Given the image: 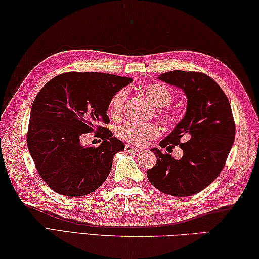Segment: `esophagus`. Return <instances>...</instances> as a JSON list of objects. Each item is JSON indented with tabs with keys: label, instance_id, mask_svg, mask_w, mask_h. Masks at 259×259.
<instances>
[{
	"label": "esophagus",
	"instance_id": "1",
	"mask_svg": "<svg viewBox=\"0 0 259 259\" xmlns=\"http://www.w3.org/2000/svg\"><path fill=\"white\" fill-rule=\"evenodd\" d=\"M124 149H125V152H128V153H138V152H140L139 148L133 147V146H130V145H125Z\"/></svg>",
	"mask_w": 259,
	"mask_h": 259
}]
</instances>
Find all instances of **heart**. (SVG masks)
Wrapping results in <instances>:
<instances>
[{"label":"heart","instance_id":"heart-1","mask_svg":"<svg viewBox=\"0 0 259 259\" xmlns=\"http://www.w3.org/2000/svg\"><path fill=\"white\" fill-rule=\"evenodd\" d=\"M143 93L154 106L158 107L157 115L163 121L171 122L176 120L178 111L171 104L173 101V93L166 84L162 82H149L143 87ZM126 97H128V92L125 89H120L111 97L109 103V114L113 119H119L123 114ZM158 134V125L153 122L150 123L126 122L115 129V135L120 139L137 146H144L148 140L157 137Z\"/></svg>","mask_w":259,"mask_h":259}]
</instances>
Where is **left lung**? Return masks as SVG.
<instances>
[{
    "instance_id": "1",
    "label": "left lung",
    "mask_w": 259,
    "mask_h": 259,
    "mask_svg": "<svg viewBox=\"0 0 259 259\" xmlns=\"http://www.w3.org/2000/svg\"><path fill=\"white\" fill-rule=\"evenodd\" d=\"M158 78L183 89L188 98L185 117L159 143L167 152L179 145L183 156L175 159L152 149L157 161L147 171L148 180L164 194L192 196L209 186L225 165L236 136L231 105L222 88L203 72L175 70Z\"/></svg>"
}]
</instances>
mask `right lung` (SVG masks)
Instances as JSON below:
<instances>
[{"label":"right lung","mask_w":259,"mask_h":259,"mask_svg":"<svg viewBox=\"0 0 259 259\" xmlns=\"http://www.w3.org/2000/svg\"><path fill=\"white\" fill-rule=\"evenodd\" d=\"M133 79L102 72L70 71L45 83L32 103L27 145L37 172L51 189L69 197L95 191L106 180L113 156L124 145L106 124L111 97ZM95 132L98 148L80 139Z\"/></svg>","instance_id":"right-lung-1"}]
</instances>
